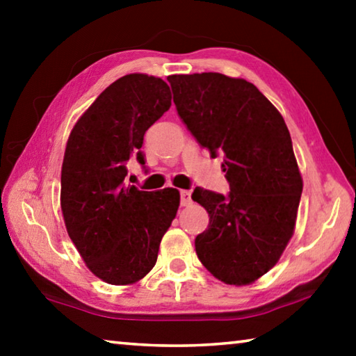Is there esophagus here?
Instances as JSON below:
<instances>
[{
  "label": "esophagus",
  "instance_id": "34e87169",
  "mask_svg": "<svg viewBox=\"0 0 356 356\" xmlns=\"http://www.w3.org/2000/svg\"><path fill=\"white\" fill-rule=\"evenodd\" d=\"M180 204H182L184 207L190 206V204H191V191L180 190Z\"/></svg>",
  "mask_w": 356,
  "mask_h": 356
}]
</instances>
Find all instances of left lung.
<instances>
[{
  "instance_id": "left-lung-1",
  "label": "left lung",
  "mask_w": 356,
  "mask_h": 356,
  "mask_svg": "<svg viewBox=\"0 0 356 356\" xmlns=\"http://www.w3.org/2000/svg\"><path fill=\"white\" fill-rule=\"evenodd\" d=\"M180 119L210 155H222L229 195L196 186L209 212L195 248L226 284L245 286L275 267L291 240L303 190L291 134L254 84L216 72L168 76Z\"/></svg>"
}]
</instances>
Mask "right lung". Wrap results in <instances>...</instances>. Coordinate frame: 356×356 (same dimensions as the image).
<instances>
[{"mask_svg": "<svg viewBox=\"0 0 356 356\" xmlns=\"http://www.w3.org/2000/svg\"><path fill=\"white\" fill-rule=\"evenodd\" d=\"M170 106L161 78L130 74L111 83L70 131L61 171L64 222L88 268L108 284L144 278L176 218V188L141 191L124 182L131 159L144 165V134Z\"/></svg>", "mask_w": 356, "mask_h": 356, "instance_id": "add662e5", "label": "right lung"}]
</instances>
